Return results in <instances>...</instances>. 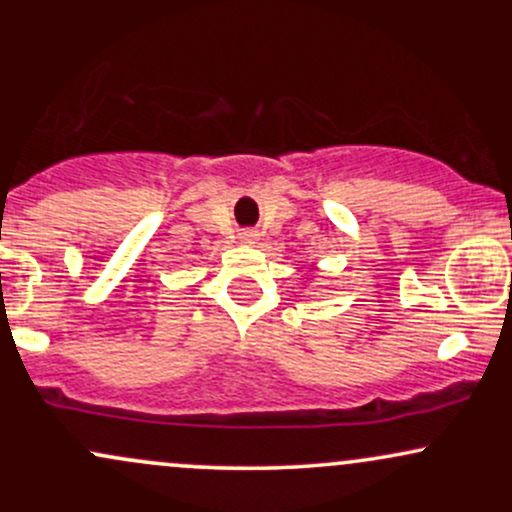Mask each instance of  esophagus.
<instances>
[{"label":"esophagus","mask_w":512,"mask_h":512,"mask_svg":"<svg viewBox=\"0 0 512 512\" xmlns=\"http://www.w3.org/2000/svg\"><path fill=\"white\" fill-rule=\"evenodd\" d=\"M257 240H260V233H255V231H243L238 236V243L240 245H255Z\"/></svg>","instance_id":"1"}]
</instances>
